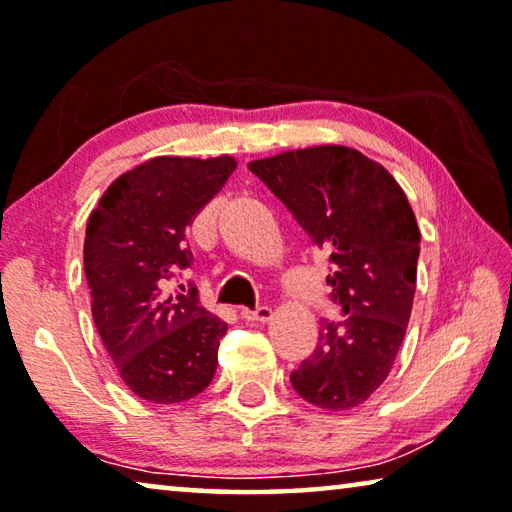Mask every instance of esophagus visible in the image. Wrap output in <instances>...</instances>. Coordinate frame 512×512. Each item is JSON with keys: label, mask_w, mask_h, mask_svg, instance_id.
Returning <instances> with one entry per match:
<instances>
[{"label": "esophagus", "mask_w": 512, "mask_h": 512, "mask_svg": "<svg viewBox=\"0 0 512 512\" xmlns=\"http://www.w3.org/2000/svg\"><path fill=\"white\" fill-rule=\"evenodd\" d=\"M242 318L245 320H256V322H267L272 318V306L261 304L256 306V309H242Z\"/></svg>", "instance_id": "obj_1"}]
</instances>
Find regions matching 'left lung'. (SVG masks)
<instances>
[{
	"label": "left lung",
	"mask_w": 512,
	"mask_h": 512,
	"mask_svg": "<svg viewBox=\"0 0 512 512\" xmlns=\"http://www.w3.org/2000/svg\"><path fill=\"white\" fill-rule=\"evenodd\" d=\"M332 263L341 322H322L316 350L290 373L322 410H352L387 380L410 322L421 233L382 164L348 146H313L249 162Z\"/></svg>",
	"instance_id": "left-lung-1"
}]
</instances>
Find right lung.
I'll use <instances>...</instances> for the list:
<instances>
[{
  "label": "right lung",
  "instance_id": "obj_1",
  "mask_svg": "<svg viewBox=\"0 0 512 512\" xmlns=\"http://www.w3.org/2000/svg\"><path fill=\"white\" fill-rule=\"evenodd\" d=\"M235 167L229 155L153 157L116 178L86 224L93 322L121 380L151 403H183L215 377L226 322L171 281L192 265L187 226Z\"/></svg>",
  "mask_w": 512,
  "mask_h": 512
}]
</instances>
